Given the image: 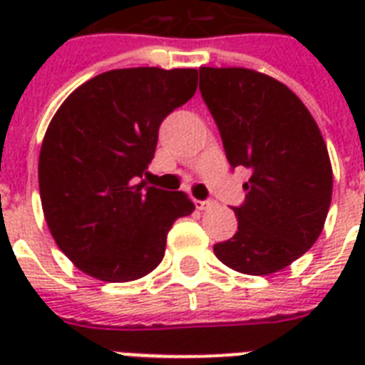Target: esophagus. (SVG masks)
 Masks as SVG:
<instances>
[{
    "mask_svg": "<svg viewBox=\"0 0 365 365\" xmlns=\"http://www.w3.org/2000/svg\"><path fill=\"white\" fill-rule=\"evenodd\" d=\"M214 205H216L214 200H195V206H197L199 210H206V208H210V206Z\"/></svg>",
    "mask_w": 365,
    "mask_h": 365,
    "instance_id": "obj_1",
    "label": "esophagus"
}]
</instances>
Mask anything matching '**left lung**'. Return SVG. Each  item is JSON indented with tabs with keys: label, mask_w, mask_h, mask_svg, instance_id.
Returning a JSON list of instances; mask_svg holds the SVG:
<instances>
[{
	"label": "left lung",
	"mask_w": 365,
	"mask_h": 365,
	"mask_svg": "<svg viewBox=\"0 0 365 365\" xmlns=\"http://www.w3.org/2000/svg\"><path fill=\"white\" fill-rule=\"evenodd\" d=\"M199 73L229 165L252 170L246 199L233 208L239 231L214 254L244 274H271L322 233L334 187L328 148L305 104L277 79L246 68Z\"/></svg>",
	"instance_id": "obj_1"
}]
</instances>
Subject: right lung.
Here are the masks:
<instances>
[{
    "label": "right lung",
    "instance_id": "add662e5",
    "mask_svg": "<svg viewBox=\"0 0 365 365\" xmlns=\"http://www.w3.org/2000/svg\"><path fill=\"white\" fill-rule=\"evenodd\" d=\"M195 91L197 70H111L76 88L53 117L39 153L43 214L88 277H145L163 261L172 223L195 210L182 191L145 182L160 123Z\"/></svg>",
    "mask_w": 365,
    "mask_h": 365
}]
</instances>
